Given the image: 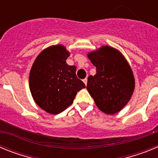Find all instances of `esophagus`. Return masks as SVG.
Listing matches in <instances>:
<instances>
[{"instance_id":"obj_1","label":"esophagus","mask_w":158,"mask_h":158,"mask_svg":"<svg viewBox=\"0 0 158 158\" xmlns=\"http://www.w3.org/2000/svg\"><path fill=\"white\" fill-rule=\"evenodd\" d=\"M83 82H84V83H85V85H87V82H88L87 78H85V79H84V80H83Z\"/></svg>"}]
</instances>
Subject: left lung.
Wrapping results in <instances>:
<instances>
[{"instance_id": "8db88e82", "label": "left lung", "mask_w": 158, "mask_h": 158, "mask_svg": "<svg viewBox=\"0 0 158 158\" xmlns=\"http://www.w3.org/2000/svg\"><path fill=\"white\" fill-rule=\"evenodd\" d=\"M88 58L96 73L88 78L87 90L99 109L107 115L118 113L127 104L135 90L133 71L120 51L102 46Z\"/></svg>"}]
</instances>
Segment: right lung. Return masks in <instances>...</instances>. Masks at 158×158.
Returning a JSON list of instances; mask_svg holds the SVG:
<instances>
[{"mask_svg":"<svg viewBox=\"0 0 158 158\" xmlns=\"http://www.w3.org/2000/svg\"><path fill=\"white\" fill-rule=\"evenodd\" d=\"M70 55L62 44L41 51L32 65L29 88L33 100L42 109L53 115L65 111L73 102L77 93L85 88L76 75V66L65 60Z\"/></svg>","mask_w":158,"mask_h":158,"instance_id":"add662e5","label":"right lung"}]
</instances>
